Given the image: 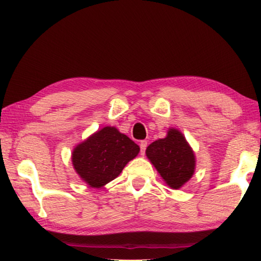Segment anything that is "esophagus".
Here are the masks:
<instances>
[{"label": "esophagus", "instance_id": "1", "mask_svg": "<svg viewBox=\"0 0 261 261\" xmlns=\"http://www.w3.org/2000/svg\"><path fill=\"white\" fill-rule=\"evenodd\" d=\"M146 147H147V141H146V140H142V141L140 142V152H141V154H142V155L145 154Z\"/></svg>", "mask_w": 261, "mask_h": 261}]
</instances>
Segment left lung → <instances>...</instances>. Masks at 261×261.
Segmentation results:
<instances>
[{
  "label": "left lung",
  "instance_id": "1",
  "mask_svg": "<svg viewBox=\"0 0 261 261\" xmlns=\"http://www.w3.org/2000/svg\"><path fill=\"white\" fill-rule=\"evenodd\" d=\"M146 155L171 189L178 190L194 176L196 156L194 149L177 128H169L167 135L152 142Z\"/></svg>",
  "mask_w": 261,
  "mask_h": 261
}]
</instances>
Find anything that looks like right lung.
<instances>
[{
	"mask_svg": "<svg viewBox=\"0 0 261 261\" xmlns=\"http://www.w3.org/2000/svg\"><path fill=\"white\" fill-rule=\"evenodd\" d=\"M140 147L115 127L95 132L73 148L71 160L81 179L91 188H102L115 179Z\"/></svg>",
	"mask_w": 261,
	"mask_h": 261,
	"instance_id": "obj_1",
	"label": "right lung"
}]
</instances>
